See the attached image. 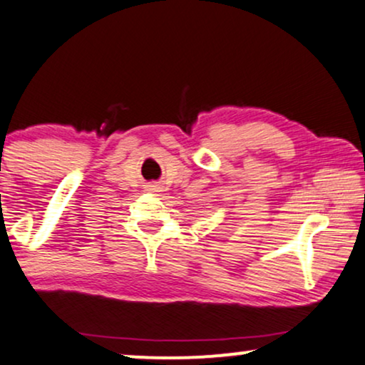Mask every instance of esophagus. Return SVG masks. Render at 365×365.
<instances>
[{
	"instance_id": "esophagus-1",
	"label": "esophagus",
	"mask_w": 365,
	"mask_h": 365,
	"mask_svg": "<svg viewBox=\"0 0 365 365\" xmlns=\"http://www.w3.org/2000/svg\"><path fill=\"white\" fill-rule=\"evenodd\" d=\"M152 190H153V188H152Z\"/></svg>"
}]
</instances>
